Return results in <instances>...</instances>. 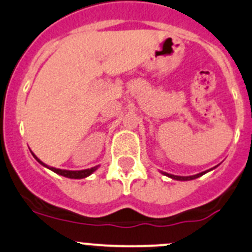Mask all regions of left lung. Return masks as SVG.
I'll return each mask as SVG.
<instances>
[{"label": "left lung", "instance_id": "obj_1", "mask_svg": "<svg viewBox=\"0 0 252 252\" xmlns=\"http://www.w3.org/2000/svg\"><path fill=\"white\" fill-rule=\"evenodd\" d=\"M214 168H215V167H214ZM212 169H213V168H212ZM212 169H208V170H205V172L198 173V174L189 175V177H180V175H173V174H168V173H166V172H161V173H162V174H163V175H167V177H168V178H172V179H174V180L188 181V180H193V179H197V178L202 177L203 174H205V173H208V172H209V170H212Z\"/></svg>", "mask_w": 252, "mask_h": 252}]
</instances>
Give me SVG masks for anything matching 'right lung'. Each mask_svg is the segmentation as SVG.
I'll list each match as a JSON object with an SVG mask.
<instances>
[{
    "instance_id": "add662e5",
    "label": "right lung",
    "mask_w": 252,
    "mask_h": 252,
    "mask_svg": "<svg viewBox=\"0 0 252 252\" xmlns=\"http://www.w3.org/2000/svg\"><path fill=\"white\" fill-rule=\"evenodd\" d=\"M32 155H33V158L37 159V161L39 162L42 166L47 167V168H49L50 170H53L54 173H56V174L59 175H62V177H66V178H69V179H83V178H86L89 177V175H91L98 168V166L96 167H93V168H89V169H83V170H67V169H60V168H55V167H49L47 166L45 163H43L40 159L37 158L36 155H34L33 153H32Z\"/></svg>"
}]
</instances>
